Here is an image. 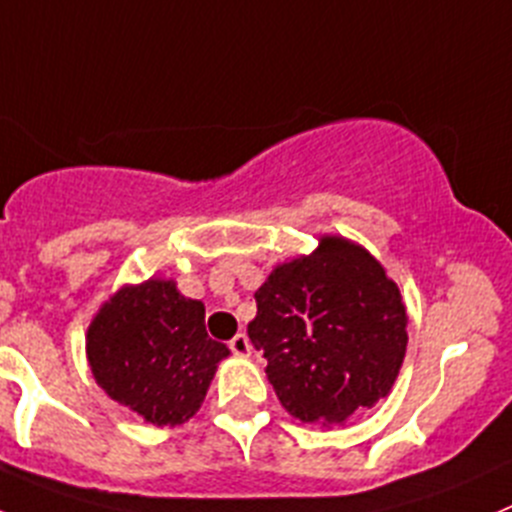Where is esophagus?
Returning a JSON list of instances; mask_svg holds the SVG:
<instances>
[{
	"mask_svg": "<svg viewBox=\"0 0 512 512\" xmlns=\"http://www.w3.org/2000/svg\"><path fill=\"white\" fill-rule=\"evenodd\" d=\"M228 347H231V352L236 354V357H248V354H251V342H248L246 334H236V337L228 342Z\"/></svg>",
	"mask_w": 512,
	"mask_h": 512,
	"instance_id": "obj_1",
	"label": "esophagus"
}]
</instances>
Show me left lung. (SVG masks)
<instances>
[{"instance_id":"8db88e82","label":"left lung","mask_w":512,"mask_h":512,"mask_svg":"<svg viewBox=\"0 0 512 512\" xmlns=\"http://www.w3.org/2000/svg\"><path fill=\"white\" fill-rule=\"evenodd\" d=\"M256 309L248 339L289 415L344 425L389 394L407 352V309L367 248L321 236L314 253L271 271Z\"/></svg>"}]
</instances>
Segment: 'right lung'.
Here are the masks:
<instances>
[{"mask_svg":"<svg viewBox=\"0 0 512 512\" xmlns=\"http://www.w3.org/2000/svg\"><path fill=\"white\" fill-rule=\"evenodd\" d=\"M228 347L206 332V306L175 281L123 286L87 326V362L107 397L145 422L175 427L201 410Z\"/></svg>","mask_w":512,"mask_h":512,"instance_id":"1","label":"right lung"}]
</instances>
